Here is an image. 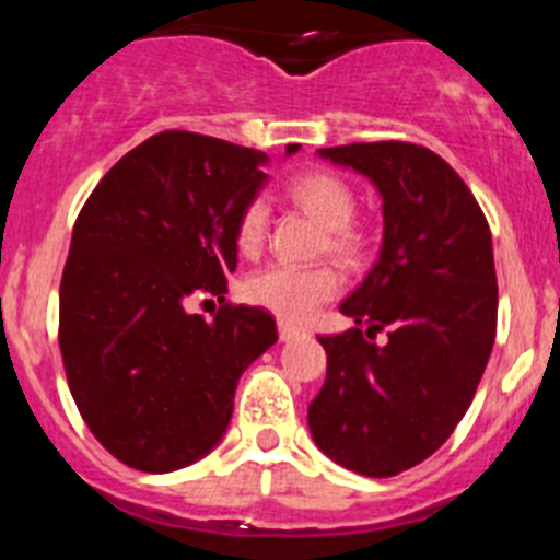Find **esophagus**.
I'll return each mask as SVG.
<instances>
[{"label": "esophagus", "instance_id": "obj_1", "mask_svg": "<svg viewBox=\"0 0 560 560\" xmlns=\"http://www.w3.org/2000/svg\"><path fill=\"white\" fill-rule=\"evenodd\" d=\"M277 330H280V341H291V339H300V336H305V328H296V325H291V323H280L277 325Z\"/></svg>", "mask_w": 560, "mask_h": 560}]
</instances>
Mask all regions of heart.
Returning a JSON list of instances; mask_svg holds the SVG:
<instances>
[{"label": "heart", "mask_w": 560, "mask_h": 560, "mask_svg": "<svg viewBox=\"0 0 560 560\" xmlns=\"http://www.w3.org/2000/svg\"><path fill=\"white\" fill-rule=\"evenodd\" d=\"M289 196L311 212L323 226H328V252L345 264H355L364 249V237L355 230L353 221L355 196L334 173H303L289 187ZM266 224H269V207L264 199H252L241 210L235 226L237 249L244 255H257L266 241ZM341 291V275L334 266H285L275 264L252 275L244 285L249 303L271 311L289 323H305L316 314V308L334 300Z\"/></svg>", "instance_id": "heart-1"}]
</instances>
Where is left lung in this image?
Returning <instances> with one entry per match:
<instances>
[{"label":"left lung","mask_w":560,"mask_h":560,"mask_svg":"<svg viewBox=\"0 0 560 560\" xmlns=\"http://www.w3.org/2000/svg\"><path fill=\"white\" fill-rule=\"evenodd\" d=\"M373 182L378 260L339 305L355 328L319 336L328 375L308 407L319 452L361 477L432 457L471 407L497 339L491 230L454 167L412 142L319 148ZM378 329L388 345L375 346Z\"/></svg>","instance_id":"1"}]
</instances>
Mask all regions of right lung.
Here are the masks:
<instances>
[{
	"label": "right lung",
	"mask_w": 560,
	"mask_h": 560,
	"mask_svg": "<svg viewBox=\"0 0 560 560\" xmlns=\"http://www.w3.org/2000/svg\"><path fill=\"white\" fill-rule=\"evenodd\" d=\"M266 162L205 133H153L78 215L58 311L63 370L92 434L137 471H176L219 446L237 378L277 341L269 311L224 303L237 215L269 179ZM201 295L220 296L212 320L189 311Z\"/></svg>",
	"instance_id": "1"
}]
</instances>
